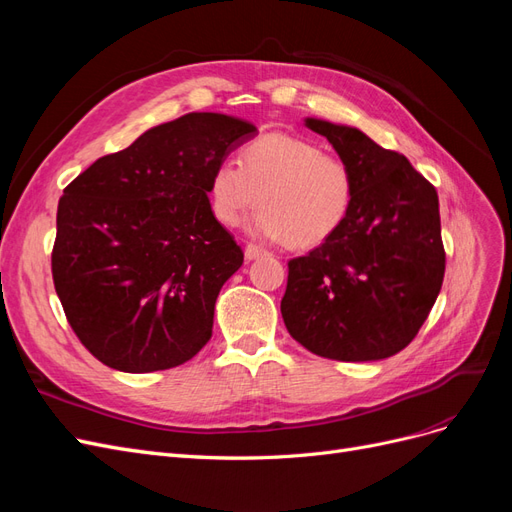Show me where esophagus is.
<instances>
[{
    "mask_svg": "<svg viewBox=\"0 0 512 512\" xmlns=\"http://www.w3.org/2000/svg\"><path fill=\"white\" fill-rule=\"evenodd\" d=\"M262 254H265V250H262V247H258V245H245V260H256V258H260Z\"/></svg>",
    "mask_w": 512,
    "mask_h": 512,
    "instance_id": "obj_1",
    "label": "esophagus"
}]
</instances>
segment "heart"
Returning <instances> with one entry per match:
<instances>
[{"instance_id": "obj_1", "label": "heart", "mask_w": 512, "mask_h": 512, "mask_svg": "<svg viewBox=\"0 0 512 512\" xmlns=\"http://www.w3.org/2000/svg\"><path fill=\"white\" fill-rule=\"evenodd\" d=\"M207 196L222 226H237L258 203L250 224L258 237L314 250L348 220L354 175L307 138L269 132L241 149L239 164L224 160L211 170Z\"/></svg>"}]
</instances>
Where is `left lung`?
Segmentation results:
<instances>
[{
  "label": "left lung",
  "instance_id": "8db88e82",
  "mask_svg": "<svg viewBox=\"0 0 512 512\" xmlns=\"http://www.w3.org/2000/svg\"><path fill=\"white\" fill-rule=\"evenodd\" d=\"M305 126L350 166L354 203L335 237L288 262L282 318L324 359H389L416 337L442 288L438 192L359 128L316 117Z\"/></svg>",
  "mask_w": 512,
  "mask_h": 512
}]
</instances>
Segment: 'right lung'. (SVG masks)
Wrapping results in <instances>:
<instances>
[{
    "label": "right lung",
    "mask_w": 512,
    "mask_h": 512,
    "mask_svg": "<svg viewBox=\"0 0 512 512\" xmlns=\"http://www.w3.org/2000/svg\"><path fill=\"white\" fill-rule=\"evenodd\" d=\"M256 134L239 117L188 113L96 160L64 190L53 282L98 361L149 374L209 342L218 294L243 265L211 213L209 175Z\"/></svg>",
    "instance_id": "obj_1"
}]
</instances>
